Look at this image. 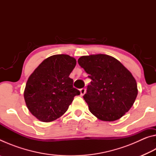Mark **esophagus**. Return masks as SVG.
<instances>
[{
	"mask_svg": "<svg viewBox=\"0 0 156 156\" xmlns=\"http://www.w3.org/2000/svg\"><path fill=\"white\" fill-rule=\"evenodd\" d=\"M80 96H83V95L85 94V92H86V89H84V88H82V89H80Z\"/></svg>",
	"mask_w": 156,
	"mask_h": 156,
	"instance_id": "obj_1",
	"label": "esophagus"
}]
</instances>
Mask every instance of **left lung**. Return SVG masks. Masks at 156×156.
Listing matches in <instances>:
<instances>
[{
    "mask_svg": "<svg viewBox=\"0 0 156 156\" xmlns=\"http://www.w3.org/2000/svg\"><path fill=\"white\" fill-rule=\"evenodd\" d=\"M78 62L91 79L83 96L90 112L102 121L122 118L133 106L138 95L131 73L109 55L83 56Z\"/></svg>",
    "mask_w": 156,
    "mask_h": 156,
    "instance_id": "1",
    "label": "left lung"
}]
</instances>
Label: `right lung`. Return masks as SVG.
I'll list each match as a JSON object with an SVG mask.
<instances>
[{
    "label": "right lung",
    "mask_w": 156,
    "mask_h": 156,
    "mask_svg": "<svg viewBox=\"0 0 156 156\" xmlns=\"http://www.w3.org/2000/svg\"><path fill=\"white\" fill-rule=\"evenodd\" d=\"M76 65V59L69 55H54L44 60L29 77L24 98L37 119L44 122L58 119L67 112L74 96L80 95L69 77Z\"/></svg>",
    "instance_id": "add662e5"
}]
</instances>
